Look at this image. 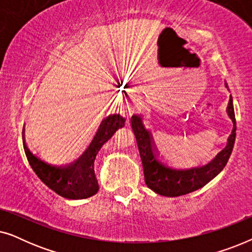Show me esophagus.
<instances>
[{
    "label": "esophagus",
    "instance_id": "obj_1",
    "mask_svg": "<svg viewBox=\"0 0 252 252\" xmlns=\"http://www.w3.org/2000/svg\"><path fill=\"white\" fill-rule=\"evenodd\" d=\"M125 112H126V113H128V115H130V112H132V111H130V109L128 108V106H127V108L125 109Z\"/></svg>",
    "mask_w": 252,
    "mask_h": 252
}]
</instances>
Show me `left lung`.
Returning a JSON list of instances; mask_svg holds the SVG:
<instances>
[{
    "mask_svg": "<svg viewBox=\"0 0 252 252\" xmlns=\"http://www.w3.org/2000/svg\"><path fill=\"white\" fill-rule=\"evenodd\" d=\"M227 113L233 122V130L225 149L220 151L215 159L206 165L189 168L174 167L161 160L155 150L153 135L144 127L141 116L134 115L130 123H132L134 135L136 137L140 157L143 165L144 180L148 187L161 196L177 197L204 187L208 182L216 178L226 166L235 143L236 122L232 96L229 97Z\"/></svg>",
    "mask_w": 252,
    "mask_h": 252,
    "instance_id": "8db88e82",
    "label": "left lung"
}]
</instances>
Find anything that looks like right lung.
Wrapping results in <instances>:
<instances>
[{
  "mask_svg": "<svg viewBox=\"0 0 252 252\" xmlns=\"http://www.w3.org/2000/svg\"><path fill=\"white\" fill-rule=\"evenodd\" d=\"M125 118L111 115L102 120L99 128L88 149L72 163L57 165L43 160L29 149L23 135L27 160L44 185L62 197L68 199L88 198L98 191V182L94 171V161L103 144L112 137L117 129L125 126ZM24 134V129H23Z\"/></svg>",
  "mask_w": 252,
  "mask_h": 252,
  "instance_id": "right-lung-1",
  "label": "right lung"
}]
</instances>
